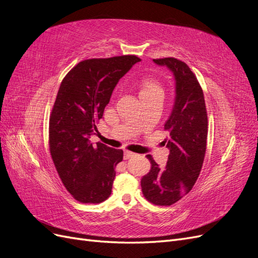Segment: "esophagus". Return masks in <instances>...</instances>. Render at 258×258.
I'll list each match as a JSON object with an SVG mask.
<instances>
[{
  "label": "esophagus",
  "mask_w": 258,
  "mask_h": 258,
  "mask_svg": "<svg viewBox=\"0 0 258 258\" xmlns=\"http://www.w3.org/2000/svg\"><path fill=\"white\" fill-rule=\"evenodd\" d=\"M134 156H136L135 153L129 152V151H124L123 152V159H129L131 157H134Z\"/></svg>",
  "instance_id": "1"
}]
</instances>
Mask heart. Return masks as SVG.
Returning a JSON list of instances; mask_svg holds the SVG:
<instances>
[{
    "label": "heart",
    "mask_w": 258,
    "mask_h": 258,
    "mask_svg": "<svg viewBox=\"0 0 258 258\" xmlns=\"http://www.w3.org/2000/svg\"><path fill=\"white\" fill-rule=\"evenodd\" d=\"M140 98L150 96L163 97V87L161 84L153 77H144L140 81Z\"/></svg>",
    "instance_id": "obj_1"
}]
</instances>
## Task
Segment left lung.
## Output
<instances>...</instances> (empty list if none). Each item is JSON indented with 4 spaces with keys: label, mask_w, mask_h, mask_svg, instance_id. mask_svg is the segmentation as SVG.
Masks as SVG:
<instances>
[{
    "label": "left lung",
    "mask_w": 258,
    "mask_h": 258,
    "mask_svg": "<svg viewBox=\"0 0 258 258\" xmlns=\"http://www.w3.org/2000/svg\"><path fill=\"white\" fill-rule=\"evenodd\" d=\"M167 67L175 80V99L165 130L170 154L166 168H160L151 155V170L141 179L144 197L156 206H171L196 183L205 160L208 115L204 91L185 62L175 58L154 59Z\"/></svg>",
    "instance_id": "obj_1"
}]
</instances>
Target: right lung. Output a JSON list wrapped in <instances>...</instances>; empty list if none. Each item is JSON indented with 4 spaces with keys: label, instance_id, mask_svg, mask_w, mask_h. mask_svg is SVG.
Masks as SVG:
<instances>
[{
    "label": "right lung",
    "instance_id": "right-lung-1",
    "mask_svg": "<svg viewBox=\"0 0 258 258\" xmlns=\"http://www.w3.org/2000/svg\"><path fill=\"white\" fill-rule=\"evenodd\" d=\"M140 58L132 54L81 61L61 82L49 118V151L67 190L83 204H100L112 192L121 150L89 138L121 77Z\"/></svg>",
    "mask_w": 258,
    "mask_h": 258
}]
</instances>
